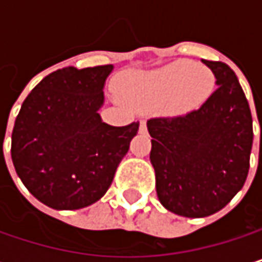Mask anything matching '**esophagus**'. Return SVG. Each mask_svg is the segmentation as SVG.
<instances>
[{
	"instance_id": "obj_1",
	"label": "esophagus",
	"mask_w": 262,
	"mask_h": 262,
	"mask_svg": "<svg viewBox=\"0 0 262 262\" xmlns=\"http://www.w3.org/2000/svg\"><path fill=\"white\" fill-rule=\"evenodd\" d=\"M139 132H141V133H145V132H147V124H145V121H141V123H139Z\"/></svg>"
}]
</instances>
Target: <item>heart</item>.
I'll use <instances>...</instances> for the list:
<instances>
[{"mask_svg": "<svg viewBox=\"0 0 262 262\" xmlns=\"http://www.w3.org/2000/svg\"><path fill=\"white\" fill-rule=\"evenodd\" d=\"M212 77L208 70L179 60L159 70L132 76L124 91L133 101L164 100L171 97V107L186 112L197 107L211 92Z\"/></svg>", "mask_w": 262, "mask_h": 262, "instance_id": "heart-1", "label": "heart"}]
</instances>
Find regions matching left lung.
Segmentation results:
<instances>
[{
    "label": "left lung",
    "instance_id": "obj_1",
    "mask_svg": "<svg viewBox=\"0 0 262 262\" xmlns=\"http://www.w3.org/2000/svg\"><path fill=\"white\" fill-rule=\"evenodd\" d=\"M217 89L197 109L147 121L156 192L168 211L200 219L223 209L243 188L253 142L252 114L235 73L202 60Z\"/></svg>",
    "mask_w": 262,
    "mask_h": 262
}]
</instances>
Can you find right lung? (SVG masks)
Masks as SVG:
<instances>
[{
  "instance_id": "add662e5",
  "label": "right lung",
  "mask_w": 262,
  "mask_h": 262,
  "mask_svg": "<svg viewBox=\"0 0 262 262\" xmlns=\"http://www.w3.org/2000/svg\"><path fill=\"white\" fill-rule=\"evenodd\" d=\"M112 65L48 74L27 95L12 132V161L26 188L53 209L100 200L139 123L114 127L98 114Z\"/></svg>"
}]
</instances>
